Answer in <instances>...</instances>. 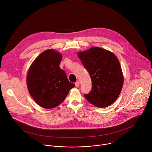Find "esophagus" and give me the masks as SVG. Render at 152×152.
I'll list each match as a JSON object with an SVG mask.
<instances>
[{"mask_svg":"<svg viewBox=\"0 0 152 152\" xmlns=\"http://www.w3.org/2000/svg\"><path fill=\"white\" fill-rule=\"evenodd\" d=\"M79 85H80V83H79V81H77V82L75 83V86H76V87H79Z\"/></svg>","mask_w":152,"mask_h":152,"instance_id":"esophagus-1","label":"esophagus"}]
</instances>
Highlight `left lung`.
<instances>
[{
  "label": "left lung",
  "instance_id": "1",
  "mask_svg": "<svg viewBox=\"0 0 152 152\" xmlns=\"http://www.w3.org/2000/svg\"><path fill=\"white\" fill-rule=\"evenodd\" d=\"M77 56L90 75L91 91L85 99L97 107L113 104L119 96L123 85V75L120 62L111 52L98 47L79 52Z\"/></svg>",
  "mask_w": 152,
  "mask_h": 152
}]
</instances>
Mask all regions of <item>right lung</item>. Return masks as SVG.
I'll return each instance as SVG.
<instances>
[{"mask_svg":"<svg viewBox=\"0 0 152 152\" xmlns=\"http://www.w3.org/2000/svg\"><path fill=\"white\" fill-rule=\"evenodd\" d=\"M61 60L60 53L46 50L34 60L27 74V86L31 96L38 105L46 109L61 104L75 86L60 69Z\"/></svg>","mask_w":152,"mask_h":152,"instance_id":"obj_1","label":"right lung"}]
</instances>
